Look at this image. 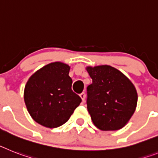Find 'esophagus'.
<instances>
[{
    "label": "esophagus",
    "mask_w": 158,
    "mask_h": 158,
    "mask_svg": "<svg viewBox=\"0 0 158 158\" xmlns=\"http://www.w3.org/2000/svg\"><path fill=\"white\" fill-rule=\"evenodd\" d=\"M80 97H81V99H82V100H83V102H84V100H85V98H86V95H85V93H84V92H82L81 94H80Z\"/></svg>",
    "instance_id": "34e87169"
}]
</instances>
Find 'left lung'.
Returning a JSON list of instances; mask_svg holds the SVG:
<instances>
[{
  "label": "left lung",
  "mask_w": 158,
  "mask_h": 158,
  "mask_svg": "<svg viewBox=\"0 0 158 158\" xmlns=\"http://www.w3.org/2000/svg\"><path fill=\"white\" fill-rule=\"evenodd\" d=\"M86 69L92 79L87 87V105L93 124L100 130H119L136 110L137 92L134 85L111 66Z\"/></svg>",
  "instance_id": "8db88e82"
}]
</instances>
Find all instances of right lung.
<instances>
[{"mask_svg": "<svg viewBox=\"0 0 158 158\" xmlns=\"http://www.w3.org/2000/svg\"><path fill=\"white\" fill-rule=\"evenodd\" d=\"M70 67L51 63L32 75L26 83L24 100L28 112L37 123L57 128L71 117L82 99L71 89Z\"/></svg>", "mask_w": 158, "mask_h": 158, "instance_id": "add662e5", "label": "right lung"}]
</instances>
